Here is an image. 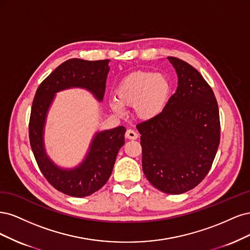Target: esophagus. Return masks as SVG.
<instances>
[{"label":"esophagus","mask_w":250,"mask_h":250,"mask_svg":"<svg viewBox=\"0 0 250 250\" xmlns=\"http://www.w3.org/2000/svg\"><path fill=\"white\" fill-rule=\"evenodd\" d=\"M125 138L130 139V140H135L138 138V134H137L134 130H131L130 128V130H127L125 133Z\"/></svg>","instance_id":"1"}]
</instances>
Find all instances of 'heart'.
I'll list each match as a JSON object with an SVG mask.
<instances>
[{
    "label": "heart",
    "instance_id": "heart-1",
    "mask_svg": "<svg viewBox=\"0 0 250 250\" xmlns=\"http://www.w3.org/2000/svg\"><path fill=\"white\" fill-rule=\"evenodd\" d=\"M171 85L164 74L136 71L125 77L116 88V99L110 107L124 114L125 106L135 107V113L143 120H149L162 113L169 100Z\"/></svg>",
    "mask_w": 250,
    "mask_h": 250
}]
</instances>
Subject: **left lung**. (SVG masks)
<instances>
[{"label": "left lung", "instance_id": "1", "mask_svg": "<svg viewBox=\"0 0 250 250\" xmlns=\"http://www.w3.org/2000/svg\"><path fill=\"white\" fill-rule=\"evenodd\" d=\"M178 88L157 117L137 125L142 169L152 186L182 194L205 179L220 142L218 104L212 88L190 64L168 57Z\"/></svg>", "mask_w": 250, "mask_h": 250}]
</instances>
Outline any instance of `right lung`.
Listing matches in <instances>:
<instances>
[{
	"instance_id": "add662e5",
	"label": "right lung",
	"mask_w": 250,
	"mask_h": 250,
	"mask_svg": "<svg viewBox=\"0 0 250 250\" xmlns=\"http://www.w3.org/2000/svg\"><path fill=\"white\" fill-rule=\"evenodd\" d=\"M109 61L74 58L63 62L39 85L32 104L29 138L38 167L55 189L69 196H88L107 183L118 150L125 144V127L120 125L95 133L82 162L74 168H62L45 151L43 135L47 112L55 94L69 88H83L102 102L110 70Z\"/></svg>"
}]
</instances>
